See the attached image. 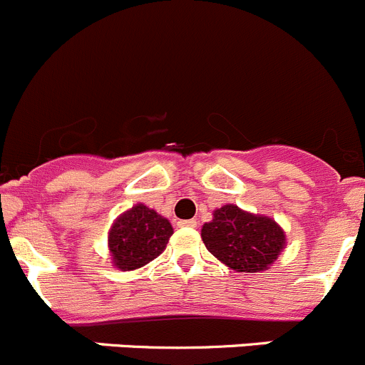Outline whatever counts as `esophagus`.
Wrapping results in <instances>:
<instances>
[{"instance_id":"obj_1","label":"esophagus","mask_w":365,"mask_h":365,"mask_svg":"<svg viewBox=\"0 0 365 365\" xmlns=\"http://www.w3.org/2000/svg\"><path fill=\"white\" fill-rule=\"evenodd\" d=\"M180 227H183V229H194V227H198V221L196 220H183V221H178Z\"/></svg>"}]
</instances>
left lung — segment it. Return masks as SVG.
Instances as JSON below:
<instances>
[{
  "mask_svg": "<svg viewBox=\"0 0 365 365\" xmlns=\"http://www.w3.org/2000/svg\"><path fill=\"white\" fill-rule=\"evenodd\" d=\"M202 240L216 259L245 274L268 270L286 248V232L274 217L234 203L214 210L212 221L202 227Z\"/></svg>",
  "mask_w": 365,
  "mask_h": 365,
  "instance_id": "left-lung-1",
  "label": "left lung"
}]
</instances>
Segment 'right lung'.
<instances>
[{
  "label": "right lung",
  "instance_id": "add662e5",
  "mask_svg": "<svg viewBox=\"0 0 365 365\" xmlns=\"http://www.w3.org/2000/svg\"><path fill=\"white\" fill-rule=\"evenodd\" d=\"M173 232L167 217L144 203H136L113 221L108 232L111 263L122 272L145 267L165 250Z\"/></svg>",
  "mask_w": 365,
  "mask_h": 365
}]
</instances>
